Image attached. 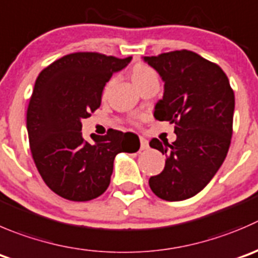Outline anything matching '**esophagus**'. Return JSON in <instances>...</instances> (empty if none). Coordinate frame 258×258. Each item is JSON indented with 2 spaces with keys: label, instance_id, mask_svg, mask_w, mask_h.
<instances>
[{
  "label": "esophagus",
  "instance_id": "obj_1",
  "mask_svg": "<svg viewBox=\"0 0 258 258\" xmlns=\"http://www.w3.org/2000/svg\"><path fill=\"white\" fill-rule=\"evenodd\" d=\"M140 142H141V150H146L149 149V141H147L145 137L140 136Z\"/></svg>",
  "mask_w": 258,
  "mask_h": 258
}]
</instances>
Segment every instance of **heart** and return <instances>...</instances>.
I'll return each instance as SVG.
<instances>
[{
	"label": "heart",
	"instance_id": "heart-1",
	"mask_svg": "<svg viewBox=\"0 0 258 258\" xmlns=\"http://www.w3.org/2000/svg\"><path fill=\"white\" fill-rule=\"evenodd\" d=\"M154 77H156V73H155L150 67L145 66V64H136L131 71L132 82H134L136 87L140 86L141 83H144V82H146L147 79L154 78ZM111 86H112V81H109L103 89V97H106L107 94H108V91L109 88H111Z\"/></svg>",
	"mask_w": 258,
	"mask_h": 258
}]
</instances>
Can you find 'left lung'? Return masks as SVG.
Returning a JSON list of instances; mask_svg holds the SVG:
<instances>
[{"instance_id":"8db88e82","label":"left lung","mask_w":258,"mask_h":258,"mask_svg":"<svg viewBox=\"0 0 258 258\" xmlns=\"http://www.w3.org/2000/svg\"><path fill=\"white\" fill-rule=\"evenodd\" d=\"M144 60L165 83L155 118L175 123L176 134L172 144L150 141L166 156L164 170L150 177V187L164 201H185L207 186L226 159L233 131V89L221 67L189 50Z\"/></svg>"}]
</instances>
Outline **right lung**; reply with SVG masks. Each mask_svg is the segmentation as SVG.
Segmentation results:
<instances>
[{
  "mask_svg": "<svg viewBox=\"0 0 258 258\" xmlns=\"http://www.w3.org/2000/svg\"><path fill=\"white\" fill-rule=\"evenodd\" d=\"M131 59L73 52L37 77L26 114L30 149L45 184L61 198L87 202L102 196L116 155L130 152V132L108 130L89 144L82 136V119L99 108L106 83Z\"/></svg>",
  "mask_w": 258,
  "mask_h": 258,
  "instance_id": "right-lung-1",
  "label": "right lung"
}]
</instances>
